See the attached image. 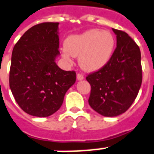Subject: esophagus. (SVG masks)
I'll return each instance as SVG.
<instances>
[{
	"mask_svg": "<svg viewBox=\"0 0 154 154\" xmlns=\"http://www.w3.org/2000/svg\"><path fill=\"white\" fill-rule=\"evenodd\" d=\"M77 79L78 81H81V80H83V79H84V77H83V76H82V74H77Z\"/></svg>",
	"mask_w": 154,
	"mask_h": 154,
	"instance_id": "esophagus-1",
	"label": "esophagus"
}]
</instances>
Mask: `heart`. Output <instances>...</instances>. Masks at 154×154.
Here are the masks:
<instances>
[{
    "instance_id": "1",
    "label": "heart",
    "mask_w": 154,
    "mask_h": 154,
    "mask_svg": "<svg viewBox=\"0 0 154 154\" xmlns=\"http://www.w3.org/2000/svg\"><path fill=\"white\" fill-rule=\"evenodd\" d=\"M115 38L108 31L90 29L80 34L67 36L64 42L62 57L71 61V57H78L82 69L95 72L107 66L112 57Z\"/></svg>"
}]
</instances>
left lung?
Returning a JSON list of instances; mask_svg holds the SVG:
<instances>
[{
	"instance_id": "1",
	"label": "left lung",
	"mask_w": 154,
	"mask_h": 154,
	"mask_svg": "<svg viewBox=\"0 0 154 154\" xmlns=\"http://www.w3.org/2000/svg\"><path fill=\"white\" fill-rule=\"evenodd\" d=\"M117 47L109 63L88 75L91 85L88 103L104 117L125 112L137 97L142 84L140 49L126 32L112 28Z\"/></svg>"
}]
</instances>
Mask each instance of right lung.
I'll return each instance as SVG.
<instances>
[{
    "label": "right lung",
    "mask_w": 154,
    "mask_h": 154,
    "mask_svg": "<svg viewBox=\"0 0 154 154\" xmlns=\"http://www.w3.org/2000/svg\"><path fill=\"white\" fill-rule=\"evenodd\" d=\"M58 22H44L27 30L15 45L9 83L15 100L34 117L52 115L76 82V72L56 63L59 52Z\"/></svg>",
    "instance_id": "right-lung-1"
}]
</instances>
